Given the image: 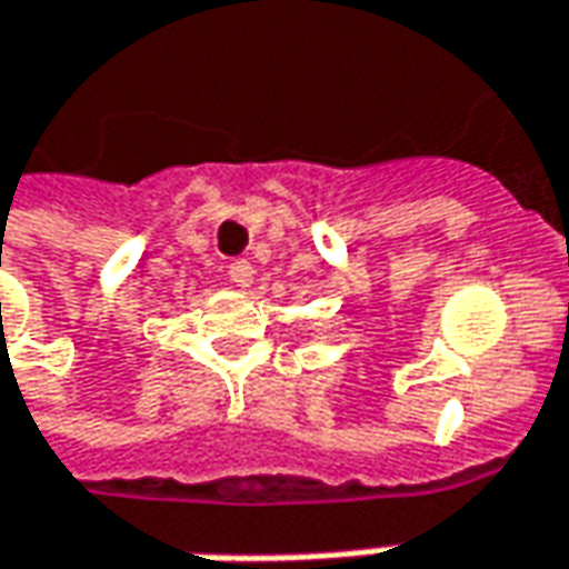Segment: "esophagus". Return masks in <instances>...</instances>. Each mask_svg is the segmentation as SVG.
<instances>
[{
  "label": "esophagus",
  "instance_id": "esophagus-1",
  "mask_svg": "<svg viewBox=\"0 0 569 569\" xmlns=\"http://www.w3.org/2000/svg\"><path fill=\"white\" fill-rule=\"evenodd\" d=\"M253 276H257L253 262H247V259H234V262H228V281H231V284H238V288H250V284H253Z\"/></svg>",
  "mask_w": 569,
  "mask_h": 569
}]
</instances>
